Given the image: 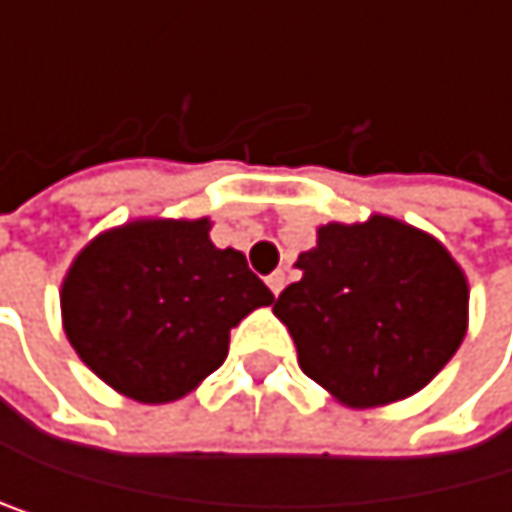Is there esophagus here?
Here are the masks:
<instances>
[{"mask_svg":"<svg viewBox=\"0 0 512 512\" xmlns=\"http://www.w3.org/2000/svg\"><path fill=\"white\" fill-rule=\"evenodd\" d=\"M265 284H268V290H271L274 296H280V290L287 287V274H284V271H274V274L265 277Z\"/></svg>","mask_w":512,"mask_h":512,"instance_id":"1","label":"esophagus"}]
</instances>
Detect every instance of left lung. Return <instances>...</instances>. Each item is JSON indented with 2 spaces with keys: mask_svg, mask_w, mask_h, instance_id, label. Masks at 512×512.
Listing matches in <instances>:
<instances>
[{
  "mask_svg": "<svg viewBox=\"0 0 512 512\" xmlns=\"http://www.w3.org/2000/svg\"><path fill=\"white\" fill-rule=\"evenodd\" d=\"M296 268L302 280L277 296L274 314L290 329L302 372L348 406L421 391L464 339V271L406 222H329Z\"/></svg>",
  "mask_w": 512,
  "mask_h": 512,
  "instance_id": "obj_1",
  "label": "left lung"
}]
</instances>
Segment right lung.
<instances>
[{"mask_svg": "<svg viewBox=\"0 0 512 512\" xmlns=\"http://www.w3.org/2000/svg\"><path fill=\"white\" fill-rule=\"evenodd\" d=\"M207 219H143L91 241L63 280V326L109 388L140 403L186 397L232 332L274 296Z\"/></svg>", "mask_w": 512, "mask_h": 512, "instance_id": "add662e5", "label": "right lung"}]
</instances>
